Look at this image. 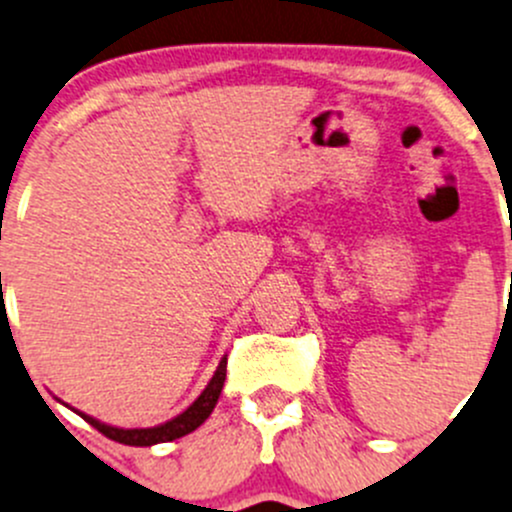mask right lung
Instances as JSON below:
<instances>
[{"instance_id":"obj_1","label":"right lung","mask_w":512,"mask_h":512,"mask_svg":"<svg viewBox=\"0 0 512 512\" xmlns=\"http://www.w3.org/2000/svg\"><path fill=\"white\" fill-rule=\"evenodd\" d=\"M225 374H227V359L223 356L218 371H215V376L210 379V384L205 386L203 394H200L198 399H195L193 404H190L188 409L183 411V414L170 418V421L163 423V426H156V428H113V426H106V423L96 421V418H91L86 414H81V418H84V421H89L91 426H94L96 431H101L106 438H111V441H118V443H126V446H153V443L175 441V438H180V436H185V433L195 431V428H198L200 423L205 421V418L213 414L215 404H218V399H220V391H223ZM76 414H79V411H76Z\"/></svg>"}]
</instances>
